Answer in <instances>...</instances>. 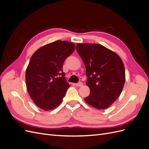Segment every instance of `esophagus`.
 <instances>
[{
  "label": "esophagus",
  "instance_id": "34e87169",
  "mask_svg": "<svg viewBox=\"0 0 149 149\" xmlns=\"http://www.w3.org/2000/svg\"><path fill=\"white\" fill-rule=\"evenodd\" d=\"M74 85L76 86H83V83L82 82H79L78 83H76L74 84Z\"/></svg>",
  "mask_w": 149,
  "mask_h": 149
}]
</instances>
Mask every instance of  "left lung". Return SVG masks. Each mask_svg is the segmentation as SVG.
Returning <instances> with one entry per match:
<instances>
[{"mask_svg":"<svg viewBox=\"0 0 149 149\" xmlns=\"http://www.w3.org/2000/svg\"><path fill=\"white\" fill-rule=\"evenodd\" d=\"M76 51L86 67V83L90 89L84 98L88 104L105 109L119 97L125 83V69L121 58L100 44L78 43Z\"/></svg>","mask_w":149,"mask_h":149,"instance_id":"obj_1","label":"left lung"}]
</instances>
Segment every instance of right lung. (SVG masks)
<instances>
[{
  "mask_svg": "<svg viewBox=\"0 0 149 149\" xmlns=\"http://www.w3.org/2000/svg\"><path fill=\"white\" fill-rule=\"evenodd\" d=\"M74 49L73 43L57 40L39 48L31 57L26 70V86L40 109H53L61 102L70 86L63 65Z\"/></svg>",
  "mask_w": 149,
  "mask_h": 149,
  "instance_id": "right-lung-1",
  "label": "right lung"
}]
</instances>
